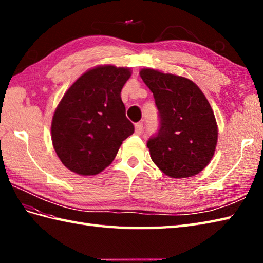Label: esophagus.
<instances>
[{
    "instance_id": "34e87169",
    "label": "esophagus",
    "mask_w": 263,
    "mask_h": 263,
    "mask_svg": "<svg viewBox=\"0 0 263 263\" xmlns=\"http://www.w3.org/2000/svg\"><path fill=\"white\" fill-rule=\"evenodd\" d=\"M142 132H143V124H142V123H137V124H136V135L140 136Z\"/></svg>"
}]
</instances>
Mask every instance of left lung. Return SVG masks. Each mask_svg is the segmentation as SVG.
Wrapping results in <instances>:
<instances>
[{"mask_svg": "<svg viewBox=\"0 0 263 263\" xmlns=\"http://www.w3.org/2000/svg\"><path fill=\"white\" fill-rule=\"evenodd\" d=\"M140 77L153 91L158 109L159 128L149 138L150 157L173 178L197 175L214 156L218 128L203 92L191 80L154 69Z\"/></svg>", "mask_w": 263, "mask_h": 263, "instance_id": "8db88e82", "label": "left lung"}]
</instances>
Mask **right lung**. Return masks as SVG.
Here are the masks:
<instances>
[{
    "label": "right lung",
    "instance_id": "right-lung-1",
    "mask_svg": "<svg viewBox=\"0 0 263 263\" xmlns=\"http://www.w3.org/2000/svg\"><path fill=\"white\" fill-rule=\"evenodd\" d=\"M131 76L103 65L83 73L64 93L52 121V141L63 165L79 175H96L135 132L121 90Z\"/></svg>",
    "mask_w": 263,
    "mask_h": 263
}]
</instances>
